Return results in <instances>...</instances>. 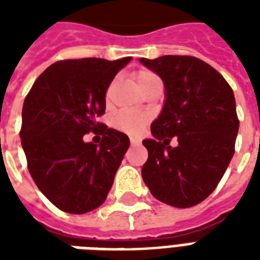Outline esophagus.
<instances>
[{
	"label": "esophagus",
	"instance_id": "obj_1",
	"mask_svg": "<svg viewBox=\"0 0 260 260\" xmlns=\"http://www.w3.org/2000/svg\"><path fill=\"white\" fill-rule=\"evenodd\" d=\"M139 143H141V141H139V139L131 138V145H132V146H135V145H139Z\"/></svg>",
	"mask_w": 260,
	"mask_h": 260
}]
</instances>
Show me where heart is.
I'll return each instance as SVG.
<instances>
[{
    "mask_svg": "<svg viewBox=\"0 0 260 260\" xmlns=\"http://www.w3.org/2000/svg\"><path fill=\"white\" fill-rule=\"evenodd\" d=\"M135 79L141 90H145L147 86L152 85L154 82H158L160 78L149 69H141L135 74ZM149 121V115L145 113H138V111H121L113 119V125L121 132L128 134V135H139L145 125Z\"/></svg>",
    "mask_w": 260,
    "mask_h": 260,
    "instance_id": "b5f03b06",
    "label": "heart"
}]
</instances>
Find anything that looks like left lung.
Segmentation results:
<instances>
[{
	"label": "left lung",
	"mask_w": 260,
	"mask_h": 260,
	"mask_svg": "<svg viewBox=\"0 0 260 260\" xmlns=\"http://www.w3.org/2000/svg\"><path fill=\"white\" fill-rule=\"evenodd\" d=\"M166 86L161 114L145 139L149 152L142 177L166 205L191 207L210 195L235 152L240 119L234 93L221 74L191 55L141 58ZM173 137L179 141L169 146Z\"/></svg>",
	"instance_id": "left-lung-1"
}]
</instances>
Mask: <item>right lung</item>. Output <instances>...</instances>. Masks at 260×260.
<instances>
[{
	"label": "right lung",
	"instance_id": "obj_1",
	"mask_svg": "<svg viewBox=\"0 0 260 260\" xmlns=\"http://www.w3.org/2000/svg\"><path fill=\"white\" fill-rule=\"evenodd\" d=\"M129 61H58L37 78L26 96L20 141L27 169L43 195L62 212L94 210L113 186L129 139L97 118L106 111L108 86ZM89 132L102 135L99 145L83 141Z\"/></svg>",
	"mask_w": 260,
	"mask_h": 260
}]
</instances>
